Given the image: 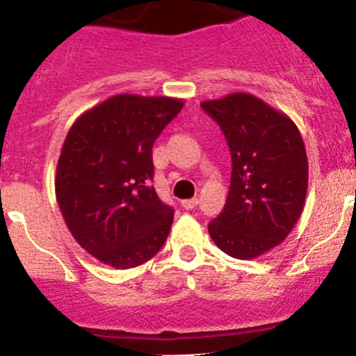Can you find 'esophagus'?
<instances>
[{
  "instance_id": "esophagus-1",
  "label": "esophagus",
  "mask_w": 356,
  "mask_h": 356,
  "mask_svg": "<svg viewBox=\"0 0 356 356\" xmlns=\"http://www.w3.org/2000/svg\"><path fill=\"white\" fill-rule=\"evenodd\" d=\"M197 203H200V201H197V197H191V200L181 201V207H184L185 210H193V209H196Z\"/></svg>"
}]
</instances>
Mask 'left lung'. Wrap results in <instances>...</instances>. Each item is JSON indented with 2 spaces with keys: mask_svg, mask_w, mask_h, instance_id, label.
<instances>
[{
  "mask_svg": "<svg viewBox=\"0 0 356 356\" xmlns=\"http://www.w3.org/2000/svg\"><path fill=\"white\" fill-rule=\"evenodd\" d=\"M201 106L221 127L232 153L226 205L210 221L209 234L229 257L257 259L282 244L303 212V139L289 115L253 94L234 92Z\"/></svg>",
  "mask_w": 356,
  "mask_h": 356,
  "instance_id": "obj_1",
  "label": "left lung"
}]
</instances>
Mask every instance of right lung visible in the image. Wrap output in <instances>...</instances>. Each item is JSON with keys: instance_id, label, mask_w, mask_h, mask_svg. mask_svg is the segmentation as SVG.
Segmentation results:
<instances>
[{"instance_id": "add662e5", "label": "right lung", "mask_w": 356, "mask_h": 356, "mask_svg": "<svg viewBox=\"0 0 356 356\" xmlns=\"http://www.w3.org/2000/svg\"><path fill=\"white\" fill-rule=\"evenodd\" d=\"M184 99L119 94L74 121L56 163L55 193L72 237L99 262L130 269L155 257L175 210L153 181V143Z\"/></svg>"}]
</instances>
